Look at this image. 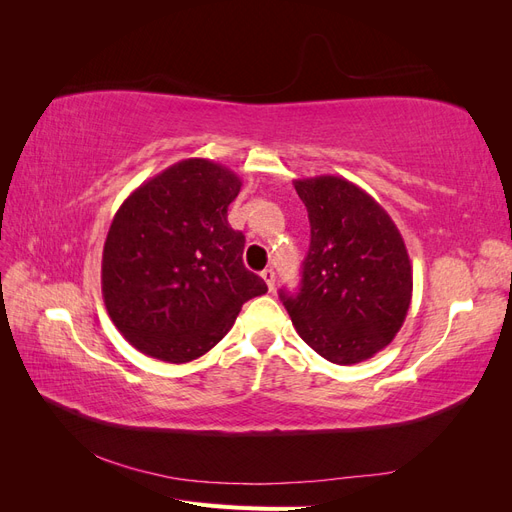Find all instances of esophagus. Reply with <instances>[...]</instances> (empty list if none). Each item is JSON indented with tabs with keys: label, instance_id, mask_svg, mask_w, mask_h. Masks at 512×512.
<instances>
[{
	"label": "esophagus",
	"instance_id": "obj_1",
	"mask_svg": "<svg viewBox=\"0 0 512 512\" xmlns=\"http://www.w3.org/2000/svg\"><path fill=\"white\" fill-rule=\"evenodd\" d=\"M260 277H262V280H265V284H267L269 290L275 288V271H273V269H265V271L260 273Z\"/></svg>",
	"mask_w": 512,
	"mask_h": 512
}]
</instances>
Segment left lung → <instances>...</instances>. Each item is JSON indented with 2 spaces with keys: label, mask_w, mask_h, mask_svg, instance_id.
Returning a JSON list of instances; mask_svg holds the SVG:
<instances>
[{
  "label": "left lung",
  "mask_w": 512,
  "mask_h": 512,
  "mask_svg": "<svg viewBox=\"0 0 512 512\" xmlns=\"http://www.w3.org/2000/svg\"><path fill=\"white\" fill-rule=\"evenodd\" d=\"M312 241L297 297H280L303 342L337 365L367 361L393 342L412 301L404 237L376 198L352 181H294Z\"/></svg>",
  "instance_id": "obj_1"
}]
</instances>
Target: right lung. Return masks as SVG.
<instances>
[{
    "instance_id": "obj_1",
    "label": "right lung",
    "mask_w": 512,
    "mask_h": 512,
    "mask_svg": "<svg viewBox=\"0 0 512 512\" xmlns=\"http://www.w3.org/2000/svg\"><path fill=\"white\" fill-rule=\"evenodd\" d=\"M241 185L230 168L188 158L117 209L102 252V297L138 352L190 363L230 331L245 301L267 292L243 265V232L228 224Z\"/></svg>"
}]
</instances>
